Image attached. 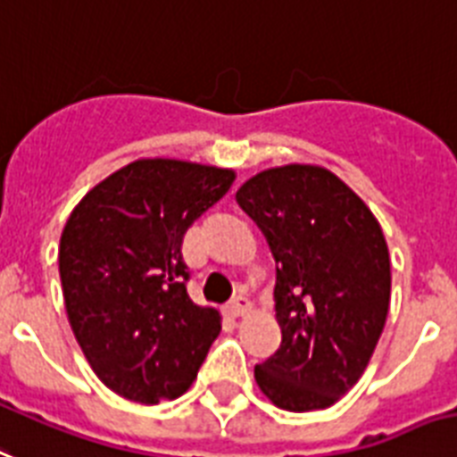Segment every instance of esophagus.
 Masks as SVG:
<instances>
[{"label": "esophagus", "instance_id": "1", "mask_svg": "<svg viewBox=\"0 0 457 457\" xmlns=\"http://www.w3.org/2000/svg\"><path fill=\"white\" fill-rule=\"evenodd\" d=\"M248 310H251V300H248L244 293H239V295H235V298L229 300L228 312L232 314V317H244Z\"/></svg>", "mask_w": 457, "mask_h": 457}]
</instances>
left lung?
Here are the masks:
<instances>
[{"mask_svg": "<svg viewBox=\"0 0 457 457\" xmlns=\"http://www.w3.org/2000/svg\"><path fill=\"white\" fill-rule=\"evenodd\" d=\"M237 204L277 262L281 345L255 366L279 409H328L357 383L389 310L383 229L347 185L321 166L291 164L251 178Z\"/></svg>", "mask_w": 457, "mask_h": 457, "instance_id": "1", "label": "left lung"}]
</instances>
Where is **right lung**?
<instances>
[{"label":"right lung","mask_w":457,"mask_h":457,"mask_svg":"<svg viewBox=\"0 0 457 457\" xmlns=\"http://www.w3.org/2000/svg\"><path fill=\"white\" fill-rule=\"evenodd\" d=\"M232 180L228 169L140 159L96 185L62 229L70 326L96 376L124 399L183 395L220 333L216 310L187 295L180 246Z\"/></svg>","instance_id":"right-lung-1"}]
</instances>
